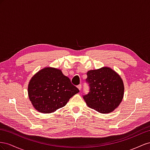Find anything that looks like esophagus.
Listing matches in <instances>:
<instances>
[{"mask_svg":"<svg viewBox=\"0 0 150 150\" xmlns=\"http://www.w3.org/2000/svg\"><path fill=\"white\" fill-rule=\"evenodd\" d=\"M77 87H78V88L79 89V91H81V89H82V85H79L78 86H77Z\"/></svg>","mask_w":150,"mask_h":150,"instance_id":"obj_1","label":"esophagus"}]
</instances>
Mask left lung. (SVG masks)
Instances as JSON below:
<instances>
[{"label":"left lung","mask_w":150,"mask_h":150,"mask_svg":"<svg viewBox=\"0 0 150 150\" xmlns=\"http://www.w3.org/2000/svg\"><path fill=\"white\" fill-rule=\"evenodd\" d=\"M87 75L89 92L83 98L89 108L102 114L109 113L117 108L125 91L120 76L108 67L90 70Z\"/></svg>","instance_id":"1"}]
</instances>
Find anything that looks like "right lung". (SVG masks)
<instances>
[{"mask_svg":"<svg viewBox=\"0 0 150 150\" xmlns=\"http://www.w3.org/2000/svg\"><path fill=\"white\" fill-rule=\"evenodd\" d=\"M78 92L79 90L69 78L54 68L38 71L28 85L29 99L34 108L42 113H51L63 108Z\"/></svg>","mask_w":150,"mask_h":150,"instance_id":"right-lung-1","label":"right lung"}]
</instances>
